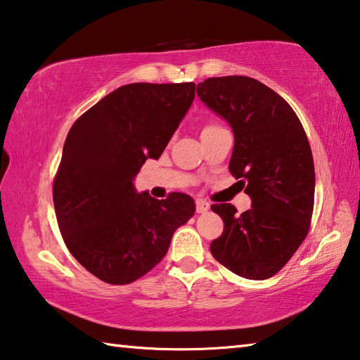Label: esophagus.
<instances>
[{
  "instance_id": "1",
  "label": "esophagus",
  "mask_w": 360,
  "mask_h": 360,
  "mask_svg": "<svg viewBox=\"0 0 360 360\" xmlns=\"http://www.w3.org/2000/svg\"><path fill=\"white\" fill-rule=\"evenodd\" d=\"M195 205H197V212H200V214H203V212H206V211L210 210V203L206 202V200L198 198L197 202H195Z\"/></svg>"
}]
</instances>
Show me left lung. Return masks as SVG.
Segmentation results:
<instances>
[{"label":"left lung","instance_id":"left-lung-1","mask_svg":"<svg viewBox=\"0 0 360 360\" xmlns=\"http://www.w3.org/2000/svg\"><path fill=\"white\" fill-rule=\"evenodd\" d=\"M197 95L233 131L229 169L252 202L241 214L230 203L211 206L224 221L211 254L235 275L266 279L288 264L311 222L316 178L308 138L289 103L252 77H210Z\"/></svg>","mask_w":360,"mask_h":360}]
</instances>
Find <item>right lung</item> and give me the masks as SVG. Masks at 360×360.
<instances>
[{
	"instance_id": "1",
	"label": "right lung",
	"mask_w": 360,
	"mask_h": 360,
	"mask_svg": "<svg viewBox=\"0 0 360 360\" xmlns=\"http://www.w3.org/2000/svg\"><path fill=\"white\" fill-rule=\"evenodd\" d=\"M195 98V84H127L85 111L66 136L53 206L66 248L108 284H129L160 262L195 212L186 193L136 192L148 158L162 155Z\"/></svg>"
}]
</instances>
